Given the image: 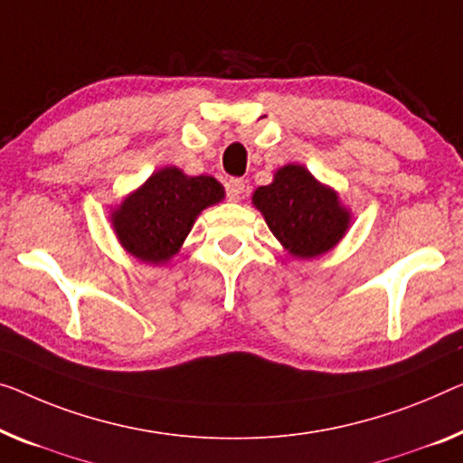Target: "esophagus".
Here are the masks:
<instances>
[{
    "label": "esophagus",
    "instance_id": "esophagus-1",
    "mask_svg": "<svg viewBox=\"0 0 463 463\" xmlns=\"http://www.w3.org/2000/svg\"><path fill=\"white\" fill-rule=\"evenodd\" d=\"M243 191H245V183L241 181V178H232L229 183V197L232 202H239L241 195H243Z\"/></svg>",
    "mask_w": 463,
    "mask_h": 463
}]
</instances>
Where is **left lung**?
Segmentation results:
<instances>
[{
  "mask_svg": "<svg viewBox=\"0 0 463 463\" xmlns=\"http://www.w3.org/2000/svg\"><path fill=\"white\" fill-rule=\"evenodd\" d=\"M251 203L282 250L298 260L330 251L351 229V210L339 193L301 164L280 165L270 184L253 191Z\"/></svg>",
  "mask_w": 463,
  "mask_h": 463,
  "instance_id": "1",
  "label": "left lung"
}]
</instances>
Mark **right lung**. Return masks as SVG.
Instances as JSON below:
<instances>
[{
    "label": "right lung",
    "instance_id": "right-lung-1",
    "mask_svg": "<svg viewBox=\"0 0 463 463\" xmlns=\"http://www.w3.org/2000/svg\"><path fill=\"white\" fill-rule=\"evenodd\" d=\"M224 197L213 176L164 165L112 208L109 222L124 251L143 264L164 266L181 251L199 213Z\"/></svg>",
    "mask_w": 463,
    "mask_h": 463
}]
</instances>
